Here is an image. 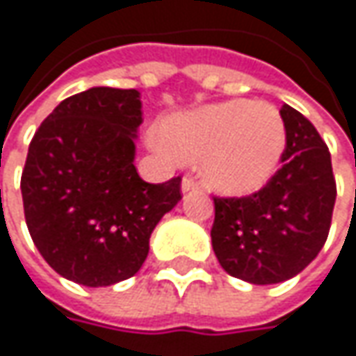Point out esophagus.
<instances>
[{
  "label": "esophagus",
  "instance_id": "1",
  "mask_svg": "<svg viewBox=\"0 0 356 356\" xmlns=\"http://www.w3.org/2000/svg\"><path fill=\"white\" fill-rule=\"evenodd\" d=\"M198 188H200V182L194 176H184V180H182V192H192V190H198Z\"/></svg>",
  "mask_w": 356,
  "mask_h": 356
}]
</instances>
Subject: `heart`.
Returning <instances> with one entry per match:
<instances>
[{
  "mask_svg": "<svg viewBox=\"0 0 356 356\" xmlns=\"http://www.w3.org/2000/svg\"><path fill=\"white\" fill-rule=\"evenodd\" d=\"M170 152L200 162L206 182L224 194H250L282 162L286 124L270 104L230 99L176 114L162 128Z\"/></svg>",
  "mask_w": 356,
  "mask_h": 356,
  "instance_id": "obj_1",
  "label": "heart"
}]
</instances>
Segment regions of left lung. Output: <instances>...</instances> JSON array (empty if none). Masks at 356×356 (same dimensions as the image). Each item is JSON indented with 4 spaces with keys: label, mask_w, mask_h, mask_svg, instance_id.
<instances>
[{
    "label": "left lung",
    "mask_w": 356,
    "mask_h": 356,
    "mask_svg": "<svg viewBox=\"0 0 356 356\" xmlns=\"http://www.w3.org/2000/svg\"><path fill=\"white\" fill-rule=\"evenodd\" d=\"M286 150L276 174L248 196H214L212 248L230 276L276 284L305 270L325 246L337 198L329 146L311 120L280 108Z\"/></svg>",
    "instance_id": "1"
}]
</instances>
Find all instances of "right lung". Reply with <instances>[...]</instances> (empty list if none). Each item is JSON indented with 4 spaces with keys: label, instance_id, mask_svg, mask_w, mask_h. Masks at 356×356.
<instances>
[{
    "label": "right lung",
    "instance_id": "obj_1",
    "mask_svg": "<svg viewBox=\"0 0 356 356\" xmlns=\"http://www.w3.org/2000/svg\"><path fill=\"white\" fill-rule=\"evenodd\" d=\"M138 90L92 88L65 98L33 134L22 172L33 244L63 278L110 286L134 276L160 218L182 198V176L144 182L134 166Z\"/></svg>",
    "mask_w": 356,
    "mask_h": 356
}]
</instances>
